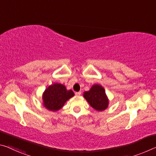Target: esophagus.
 Here are the masks:
<instances>
[{
    "mask_svg": "<svg viewBox=\"0 0 156 156\" xmlns=\"http://www.w3.org/2000/svg\"><path fill=\"white\" fill-rule=\"evenodd\" d=\"M75 94L76 96H80L81 94V91H78V92H76Z\"/></svg>",
    "mask_w": 156,
    "mask_h": 156,
    "instance_id": "1",
    "label": "esophagus"
}]
</instances>
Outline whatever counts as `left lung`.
<instances>
[{
	"instance_id": "1",
	"label": "left lung",
	"mask_w": 156,
	"mask_h": 156,
	"mask_svg": "<svg viewBox=\"0 0 156 156\" xmlns=\"http://www.w3.org/2000/svg\"><path fill=\"white\" fill-rule=\"evenodd\" d=\"M84 97L93 108L98 111L105 110L108 106V99L104 88L99 85H94L90 90L85 91Z\"/></svg>"
}]
</instances>
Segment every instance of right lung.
Here are the masks:
<instances>
[{
	"mask_svg": "<svg viewBox=\"0 0 156 156\" xmlns=\"http://www.w3.org/2000/svg\"><path fill=\"white\" fill-rule=\"evenodd\" d=\"M73 96V91L66 90L65 85L58 83L53 84L44 92V105L51 111L59 110L66 101Z\"/></svg>",
	"mask_w": 156,
	"mask_h": 156,
	"instance_id": "1",
	"label": "right lung"
}]
</instances>
